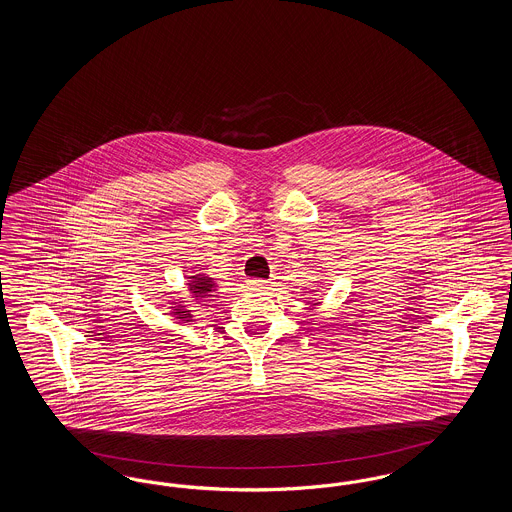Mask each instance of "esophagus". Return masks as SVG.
<instances>
[{"label": "esophagus", "mask_w": 512, "mask_h": 512, "mask_svg": "<svg viewBox=\"0 0 512 512\" xmlns=\"http://www.w3.org/2000/svg\"><path fill=\"white\" fill-rule=\"evenodd\" d=\"M247 286L253 288V290H265V288H268V280L253 278V280H247Z\"/></svg>", "instance_id": "34e87169"}]
</instances>
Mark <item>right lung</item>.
Wrapping results in <instances>:
<instances>
[{
  "label": "right lung",
  "instance_id": "1",
  "mask_svg": "<svg viewBox=\"0 0 512 512\" xmlns=\"http://www.w3.org/2000/svg\"><path fill=\"white\" fill-rule=\"evenodd\" d=\"M186 278H188L186 286H188L190 297H194V303L207 301L209 297H213V293L219 290L217 280L211 278V276L205 274V272H192V274H188ZM171 301L172 303H169V305H171V307H169V309H171L169 315H171L176 322H182V324H192V322H195V313L188 307V301H186L184 297H171Z\"/></svg>",
  "mask_w": 512,
  "mask_h": 512
}]
</instances>
